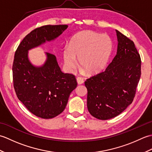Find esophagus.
<instances>
[{
  "label": "esophagus",
  "instance_id": "34e87169",
  "mask_svg": "<svg viewBox=\"0 0 152 152\" xmlns=\"http://www.w3.org/2000/svg\"><path fill=\"white\" fill-rule=\"evenodd\" d=\"M76 80H77V83H78V84L79 85L82 84L83 83V80L82 78H80V77H78V78H76Z\"/></svg>",
  "mask_w": 152,
  "mask_h": 152
}]
</instances>
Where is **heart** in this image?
I'll use <instances>...</instances> for the list:
<instances>
[{
    "label": "heart",
    "instance_id": "b5f03b06",
    "mask_svg": "<svg viewBox=\"0 0 152 152\" xmlns=\"http://www.w3.org/2000/svg\"><path fill=\"white\" fill-rule=\"evenodd\" d=\"M112 50V41L108 34L89 30L80 31L64 48V66L68 72H73L78 64L77 57L80 65L88 73L97 72L108 63Z\"/></svg>",
    "mask_w": 152,
    "mask_h": 152
}]
</instances>
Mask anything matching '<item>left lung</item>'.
Masks as SVG:
<instances>
[{"mask_svg": "<svg viewBox=\"0 0 152 152\" xmlns=\"http://www.w3.org/2000/svg\"><path fill=\"white\" fill-rule=\"evenodd\" d=\"M115 32V56L105 70L85 82L88 111L101 120L115 117L131 104L141 75L140 57L134 42Z\"/></svg>", "mask_w": 152, "mask_h": 152, "instance_id": "1", "label": "left lung"}]
</instances>
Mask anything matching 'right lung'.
Wrapping results in <instances>:
<instances>
[{
	"label": "right lung",
	"instance_id": "right-lung-1",
	"mask_svg": "<svg viewBox=\"0 0 152 152\" xmlns=\"http://www.w3.org/2000/svg\"><path fill=\"white\" fill-rule=\"evenodd\" d=\"M68 27L37 28L23 38L15 53L12 72L15 93L28 110L41 118L51 119L63 112L77 82L72 74L62 72L54 55L45 53L44 63L35 66L28 59V51L55 40Z\"/></svg>",
	"mask_w": 152,
	"mask_h": 152
}]
</instances>
